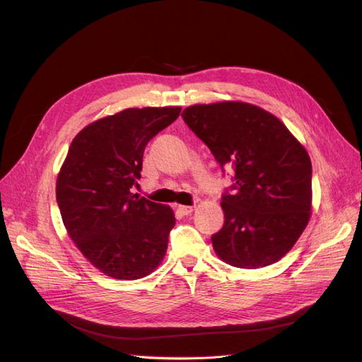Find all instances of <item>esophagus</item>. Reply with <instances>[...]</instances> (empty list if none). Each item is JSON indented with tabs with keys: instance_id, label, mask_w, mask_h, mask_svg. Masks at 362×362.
I'll return each mask as SVG.
<instances>
[{
	"instance_id": "34e87169",
	"label": "esophagus",
	"mask_w": 362,
	"mask_h": 362,
	"mask_svg": "<svg viewBox=\"0 0 362 362\" xmlns=\"http://www.w3.org/2000/svg\"><path fill=\"white\" fill-rule=\"evenodd\" d=\"M178 211L182 216H189L193 211V206H190V205H178Z\"/></svg>"
}]
</instances>
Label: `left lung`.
<instances>
[{
	"mask_svg": "<svg viewBox=\"0 0 362 362\" xmlns=\"http://www.w3.org/2000/svg\"><path fill=\"white\" fill-rule=\"evenodd\" d=\"M181 116L222 170L234 169L222 194L223 226L211 235L218 258L240 269L281 259L311 216L308 152L278 117L252 104H198Z\"/></svg>",
	"mask_w": 362,
	"mask_h": 362,
	"instance_id": "1",
	"label": "left lung"
}]
</instances>
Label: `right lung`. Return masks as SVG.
<instances>
[{"instance_id":"obj_1","label":"right lung","mask_w":362,"mask_h":362,"mask_svg":"<svg viewBox=\"0 0 362 362\" xmlns=\"http://www.w3.org/2000/svg\"><path fill=\"white\" fill-rule=\"evenodd\" d=\"M180 107L127 108L83 128L69 146L56 196L64 228L92 264L115 279L148 276L166 255L170 206L133 193L148 141Z\"/></svg>"}]
</instances>
